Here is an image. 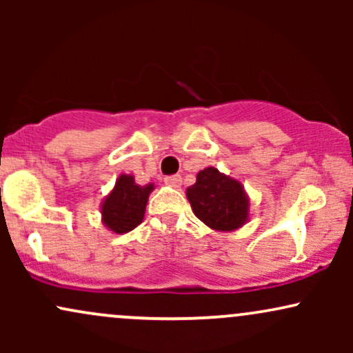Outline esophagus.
<instances>
[{"label": "esophagus", "mask_w": 353, "mask_h": 353, "mask_svg": "<svg viewBox=\"0 0 353 353\" xmlns=\"http://www.w3.org/2000/svg\"><path fill=\"white\" fill-rule=\"evenodd\" d=\"M164 182L168 185H172V188H179V185L182 184V177L179 176V174H172V176H165Z\"/></svg>", "instance_id": "1"}]
</instances>
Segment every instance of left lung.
Returning a JSON list of instances; mask_svg holds the SVG:
<instances>
[{"mask_svg": "<svg viewBox=\"0 0 353 353\" xmlns=\"http://www.w3.org/2000/svg\"><path fill=\"white\" fill-rule=\"evenodd\" d=\"M188 199L194 214L216 230H234L247 219L249 201L241 182L214 168L197 174L196 184L188 189Z\"/></svg>", "mask_w": 353, "mask_h": 353, "instance_id": "1", "label": "left lung"}]
</instances>
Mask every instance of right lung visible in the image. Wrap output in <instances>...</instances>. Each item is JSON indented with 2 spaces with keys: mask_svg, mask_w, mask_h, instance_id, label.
Wrapping results in <instances>:
<instances>
[{
  "mask_svg": "<svg viewBox=\"0 0 353 353\" xmlns=\"http://www.w3.org/2000/svg\"><path fill=\"white\" fill-rule=\"evenodd\" d=\"M152 184L137 185L132 176H119L114 189L103 204V221L117 234L132 230L143 222Z\"/></svg>",
  "mask_w": 353,
  "mask_h": 353,
  "instance_id": "add662e5",
  "label": "right lung"
}]
</instances>
